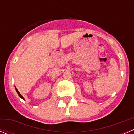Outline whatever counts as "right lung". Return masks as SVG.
Instances as JSON below:
<instances>
[{
    "instance_id": "1",
    "label": "right lung",
    "mask_w": 134,
    "mask_h": 134,
    "mask_svg": "<svg viewBox=\"0 0 134 134\" xmlns=\"http://www.w3.org/2000/svg\"><path fill=\"white\" fill-rule=\"evenodd\" d=\"M15 90H16V91H17V94H19V97H21V98H23V100H25V98H24V97H23V96H22V95H21V94H20V93H19V91H18V90H17V88H16V87H15Z\"/></svg>"
}]
</instances>
